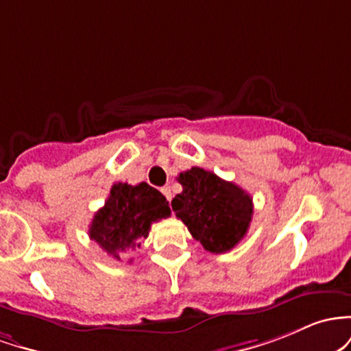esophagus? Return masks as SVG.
<instances>
[{
  "instance_id": "1",
  "label": "esophagus",
  "mask_w": 351,
  "mask_h": 351,
  "mask_svg": "<svg viewBox=\"0 0 351 351\" xmlns=\"http://www.w3.org/2000/svg\"><path fill=\"white\" fill-rule=\"evenodd\" d=\"M160 191H162V194L165 195V199H167L169 202H171V199H172V192H171V187H169V186H165V187L160 189Z\"/></svg>"
}]
</instances>
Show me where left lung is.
Listing matches in <instances>:
<instances>
[{
	"label": "left lung",
	"mask_w": 351,
	"mask_h": 351,
	"mask_svg": "<svg viewBox=\"0 0 351 351\" xmlns=\"http://www.w3.org/2000/svg\"><path fill=\"white\" fill-rule=\"evenodd\" d=\"M182 192L172 199L177 219L212 254L234 249L245 237L254 214L252 197L214 172L192 167L177 177Z\"/></svg>",
	"instance_id": "8db88e82"
}]
</instances>
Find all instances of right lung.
I'll return each mask as SVG.
<instances>
[{
  "instance_id": "add662e5",
  "label": "right lung",
  "mask_w": 351,
  "mask_h": 351,
  "mask_svg": "<svg viewBox=\"0 0 351 351\" xmlns=\"http://www.w3.org/2000/svg\"><path fill=\"white\" fill-rule=\"evenodd\" d=\"M171 215L165 197L149 184L137 186L114 184L89 226V237L106 254L121 261L139 247V239H147L152 222Z\"/></svg>"
}]
</instances>
